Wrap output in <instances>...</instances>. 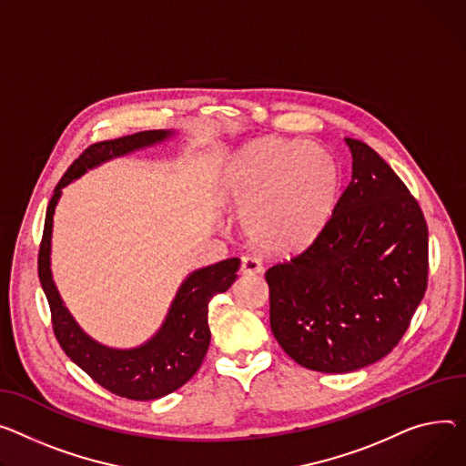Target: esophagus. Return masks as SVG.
I'll use <instances>...</instances> for the list:
<instances>
[{
	"label": "esophagus",
	"instance_id": "34e87169",
	"mask_svg": "<svg viewBox=\"0 0 466 466\" xmlns=\"http://www.w3.org/2000/svg\"><path fill=\"white\" fill-rule=\"evenodd\" d=\"M262 262L255 257H243L241 258V273L243 275H257L262 273Z\"/></svg>",
	"mask_w": 466,
	"mask_h": 466
}]
</instances>
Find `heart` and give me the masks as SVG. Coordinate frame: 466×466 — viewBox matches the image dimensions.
Masks as SVG:
<instances>
[{
    "label": "heart",
    "instance_id": "b5f03b06",
    "mask_svg": "<svg viewBox=\"0 0 466 466\" xmlns=\"http://www.w3.org/2000/svg\"><path fill=\"white\" fill-rule=\"evenodd\" d=\"M339 189L331 153L315 144L262 138L228 161L221 195L243 213V228L273 253H294L328 223Z\"/></svg>",
    "mask_w": 466,
    "mask_h": 466
}]
</instances>
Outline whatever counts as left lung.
Listing matches in <instances>:
<instances>
[{
	"mask_svg": "<svg viewBox=\"0 0 466 466\" xmlns=\"http://www.w3.org/2000/svg\"><path fill=\"white\" fill-rule=\"evenodd\" d=\"M352 179L303 253L266 271L269 324L301 367L350 373L390 354L427 289L423 213L380 155L345 138Z\"/></svg>",
	"mask_w": 466,
	"mask_h": 466,
	"instance_id": "left-lung-1",
	"label": "left lung"
}]
</instances>
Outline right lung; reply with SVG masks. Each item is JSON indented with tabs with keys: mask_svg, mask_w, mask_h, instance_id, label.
<instances>
[{
	"mask_svg": "<svg viewBox=\"0 0 466 466\" xmlns=\"http://www.w3.org/2000/svg\"><path fill=\"white\" fill-rule=\"evenodd\" d=\"M174 135L176 131L167 129L142 131L116 140L91 144L69 167L54 189L39 249V279L50 305L57 343L97 384L119 397L133 400L165 397L193 379L202 365L211 339L208 305L215 294L227 292L232 287L238 277L239 258H227L195 269L185 277L161 328L146 343L133 349L106 347L78 326L56 289L50 269L54 211L61 198V189L87 170L133 151L163 144Z\"/></svg>",
	"mask_w": 466,
	"mask_h": 466,
	"instance_id": "1",
	"label": "right lung"
}]
</instances>
